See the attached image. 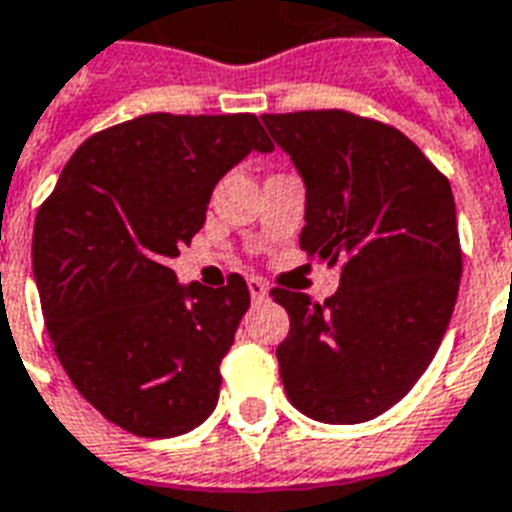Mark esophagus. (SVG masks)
Segmentation results:
<instances>
[{"label":"esophagus","instance_id":"obj_1","mask_svg":"<svg viewBox=\"0 0 512 512\" xmlns=\"http://www.w3.org/2000/svg\"><path fill=\"white\" fill-rule=\"evenodd\" d=\"M249 295H252V300L255 303H263V300H268V284L263 282V279H249Z\"/></svg>","mask_w":512,"mask_h":512}]
</instances>
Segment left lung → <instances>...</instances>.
I'll return each instance as SVG.
<instances>
[{
  "label": "left lung",
  "mask_w": 512,
  "mask_h": 512,
  "mask_svg": "<svg viewBox=\"0 0 512 512\" xmlns=\"http://www.w3.org/2000/svg\"><path fill=\"white\" fill-rule=\"evenodd\" d=\"M306 185L300 249L341 268L311 303L273 290L290 314L276 349L284 392L325 424H360L400 403L454 314L462 249L448 179L397 128L341 109L263 115Z\"/></svg>",
  "instance_id": "8db88e82"
}]
</instances>
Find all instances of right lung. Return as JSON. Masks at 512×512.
Wrapping results in <instances>:
<instances>
[{"instance_id": "add662e5", "label": "right lung", "mask_w": 512, "mask_h": 512, "mask_svg": "<svg viewBox=\"0 0 512 512\" xmlns=\"http://www.w3.org/2000/svg\"><path fill=\"white\" fill-rule=\"evenodd\" d=\"M255 115H144L77 147L34 222L31 265L58 362L77 392L139 438H177L212 416L220 362L249 308L169 268L209 198L249 152Z\"/></svg>"}]
</instances>
